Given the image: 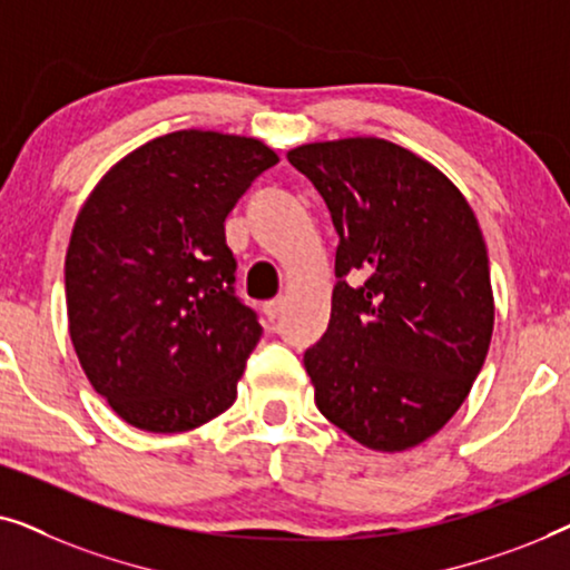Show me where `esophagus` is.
I'll use <instances>...</instances> for the list:
<instances>
[{"mask_svg":"<svg viewBox=\"0 0 570 570\" xmlns=\"http://www.w3.org/2000/svg\"><path fill=\"white\" fill-rule=\"evenodd\" d=\"M283 311H285V301L283 298L264 303V316H267L269 322H275V318L283 316Z\"/></svg>","mask_w":570,"mask_h":570,"instance_id":"1","label":"esophagus"}]
</instances>
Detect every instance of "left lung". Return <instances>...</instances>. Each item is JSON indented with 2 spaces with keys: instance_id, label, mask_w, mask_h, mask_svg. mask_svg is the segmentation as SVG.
Listing matches in <instances>:
<instances>
[{
  "instance_id": "obj_1",
  "label": "left lung",
  "mask_w": 570,
  "mask_h": 570,
  "mask_svg": "<svg viewBox=\"0 0 570 570\" xmlns=\"http://www.w3.org/2000/svg\"><path fill=\"white\" fill-rule=\"evenodd\" d=\"M340 233L332 316L306 350L322 415L373 451L454 417L485 363L495 303L482 230L439 168L379 137L298 145Z\"/></svg>"
}]
</instances>
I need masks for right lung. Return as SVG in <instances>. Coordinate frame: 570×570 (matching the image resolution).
Segmentation results:
<instances>
[{
	"instance_id": "right-lung-1",
	"label": "right lung",
	"mask_w": 570,
	"mask_h": 570,
	"mask_svg": "<svg viewBox=\"0 0 570 570\" xmlns=\"http://www.w3.org/2000/svg\"><path fill=\"white\" fill-rule=\"evenodd\" d=\"M277 160L254 137L170 131L85 199L65 259L69 337L92 389L139 431H191L236 402L262 326L233 295L225 217Z\"/></svg>"
}]
</instances>
